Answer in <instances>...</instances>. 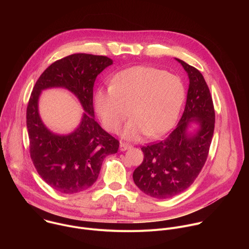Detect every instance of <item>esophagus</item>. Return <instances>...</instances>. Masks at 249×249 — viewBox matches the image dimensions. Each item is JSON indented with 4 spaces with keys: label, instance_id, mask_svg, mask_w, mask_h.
Instances as JSON below:
<instances>
[{
    "label": "esophagus",
    "instance_id": "esophagus-1",
    "mask_svg": "<svg viewBox=\"0 0 249 249\" xmlns=\"http://www.w3.org/2000/svg\"><path fill=\"white\" fill-rule=\"evenodd\" d=\"M131 147H132V146H131L130 144H127V143H121V144H120L119 149H120V151H121V152H124V151L129 150Z\"/></svg>",
    "mask_w": 249,
    "mask_h": 249
}]
</instances>
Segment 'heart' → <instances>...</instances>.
I'll use <instances>...</instances> for the list:
<instances>
[{
	"mask_svg": "<svg viewBox=\"0 0 249 249\" xmlns=\"http://www.w3.org/2000/svg\"><path fill=\"white\" fill-rule=\"evenodd\" d=\"M185 98L182 81L165 71L135 66L121 71L108 88H98L94 108L104 128L117 132L129 114L132 118L122 131L127 140L148 135L159 137L175 123Z\"/></svg>",
	"mask_w": 249,
	"mask_h": 249,
	"instance_id": "b5f03b06",
	"label": "heart"
}]
</instances>
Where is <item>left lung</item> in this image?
Masks as SVG:
<instances>
[{
    "label": "left lung",
    "mask_w": 249,
    "mask_h": 249,
    "mask_svg": "<svg viewBox=\"0 0 249 249\" xmlns=\"http://www.w3.org/2000/svg\"><path fill=\"white\" fill-rule=\"evenodd\" d=\"M175 60L189 78L184 112L167 137L141 149L144 160L133 172L138 188L157 199L178 195L194 182L206 162L215 128L214 104L203 75L184 61ZM193 124L197 129L191 133Z\"/></svg>",
    "instance_id": "obj_1"
}]
</instances>
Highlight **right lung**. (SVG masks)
Instances as JSON below:
<instances>
[{"label": "right lung", "instance_id": "1", "mask_svg": "<svg viewBox=\"0 0 249 249\" xmlns=\"http://www.w3.org/2000/svg\"><path fill=\"white\" fill-rule=\"evenodd\" d=\"M112 63L106 56H67L51 64L32 89L26 109L30 157L41 178L60 193L74 194L89 188L97 179L105 157L118 151V140L99 126L93 110L95 79ZM52 87L70 90L85 110L78 128L68 135L51 132L39 115L40 93Z\"/></svg>", "mask_w": 249, "mask_h": 249}]
</instances>
